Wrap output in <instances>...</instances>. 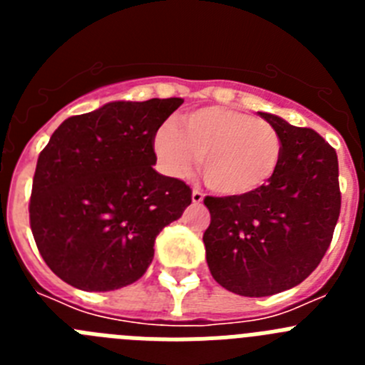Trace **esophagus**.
<instances>
[{
	"mask_svg": "<svg viewBox=\"0 0 365 365\" xmlns=\"http://www.w3.org/2000/svg\"><path fill=\"white\" fill-rule=\"evenodd\" d=\"M202 199H205V193H202L199 188H193V192H192V202H193V205H201Z\"/></svg>",
	"mask_w": 365,
	"mask_h": 365,
	"instance_id": "esophagus-1",
	"label": "esophagus"
}]
</instances>
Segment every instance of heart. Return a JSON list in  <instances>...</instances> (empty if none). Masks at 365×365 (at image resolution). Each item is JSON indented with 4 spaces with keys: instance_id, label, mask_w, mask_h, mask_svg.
Here are the masks:
<instances>
[{
    "instance_id": "1",
    "label": "heart",
    "mask_w": 365,
    "mask_h": 365,
    "mask_svg": "<svg viewBox=\"0 0 365 365\" xmlns=\"http://www.w3.org/2000/svg\"><path fill=\"white\" fill-rule=\"evenodd\" d=\"M153 151L172 177L190 175L202 156L208 186L221 195L243 197L272 180L283 159V143L272 125L250 113L205 106L185 113L179 125H160Z\"/></svg>"
}]
</instances>
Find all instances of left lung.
I'll return each mask as SVG.
<instances>
[{"label":"left lung","mask_w":365,"mask_h":365,"mask_svg":"<svg viewBox=\"0 0 365 365\" xmlns=\"http://www.w3.org/2000/svg\"><path fill=\"white\" fill-rule=\"evenodd\" d=\"M259 115L282 137L278 172L250 195L205 197L210 227L202 235L215 282L250 298L292 289L320 265L341 205L334 148L311 128Z\"/></svg>","instance_id":"left-lung-1"}]
</instances>
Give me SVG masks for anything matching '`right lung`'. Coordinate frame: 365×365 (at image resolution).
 Here are the masks:
<instances>
[{"instance_id": "right-lung-1", "label": "right lung", "mask_w": 365, "mask_h": 365, "mask_svg": "<svg viewBox=\"0 0 365 365\" xmlns=\"http://www.w3.org/2000/svg\"><path fill=\"white\" fill-rule=\"evenodd\" d=\"M182 102H109L58 125L29 202L36 247L58 278L89 292L143 278L155 237L192 202L185 180L153 170L155 133Z\"/></svg>"}]
</instances>
